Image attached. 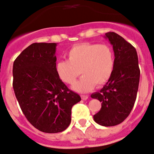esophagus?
Masks as SVG:
<instances>
[{
	"instance_id": "esophagus-1",
	"label": "esophagus",
	"mask_w": 154,
	"mask_h": 154,
	"mask_svg": "<svg viewBox=\"0 0 154 154\" xmlns=\"http://www.w3.org/2000/svg\"><path fill=\"white\" fill-rule=\"evenodd\" d=\"M81 98L82 100H87L88 98V95H84V94H82Z\"/></svg>"
}]
</instances>
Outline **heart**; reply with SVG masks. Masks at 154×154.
Masks as SVG:
<instances>
[{
	"label": "heart",
	"mask_w": 154,
	"mask_h": 154,
	"mask_svg": "<svg viewBox=\"0 0 154 154\" xmlns=\"http://www.w3.org/2000/svg\"><path fill=\"white\" fill-rule=\"evenodd\" d=\"M67 56L68 60L56 63V73L62 81L70 85L82 73V78L73 86L79 92H88L95 85L103 86L112 75L115 55L109 45L80 43L73 46Z\"/></svg>",
	"instance_id": "obj_1"
}]
</instances>
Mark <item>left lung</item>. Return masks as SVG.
<instances>
[{
    "instance_id": "left-lung-1",
    "label": "left lung",
    "mask_w": 154,
    "mask_h": 154,
    "mask_svg": "<svg viewBox=\"0 0 154 154\" xmlns=\"http://www.w3.org/2000/svg\"><path fill=\"white\" fill-rule=\"evenodd\" d=\"M113 46L115 68L112 75L100 91L91 94L101 102V110L93 116L101 126H115L123 122L133 109L139 86L140 71L136 49L114 32L105 33Z\"/></svg>"
}]
</instances>
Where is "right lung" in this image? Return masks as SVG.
I'll return each mask as SVG.
<instances>
[{
    "label": "right lung",
    "mask_w": 154,
    "mask_h": 154,
    "mask_svg": "<svg viewBox=\"0 0 154 154\" xmlns=\"http://www.w3.org/2000/svg\"><path fill=\"white\" fill-rule=\"evenodd\" d=\"M56 46L55 43H33L13 66V88L23 115L34 128L49 134L69 127L72 108L81 101L56 73Z\"/></svg>",
    "instance_id": "obj_1"
}]
</instances>
